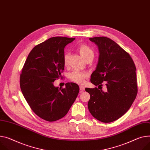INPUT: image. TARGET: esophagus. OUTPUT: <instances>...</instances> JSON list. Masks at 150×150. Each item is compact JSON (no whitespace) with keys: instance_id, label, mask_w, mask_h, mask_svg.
Here are the masks:
<instances>
[{"instance_id":"obj_1","label":"esophagus","mask_w":150,"mask_h":150,"mask_svg":"<svg viewBox=\"0 0 150 150\" xmlns=\"http://www.w3.org/2000/svg\"><path fill=\"white\" fill-rule=\"evenodd\" d=\"M80 92H83L85 91V87L83 86H80Z\"/></svg>"}]
</instances>
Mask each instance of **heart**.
I'll return each instance as SVG.
<instances>
[{"instance_id": "b5f03b06", "label": "heart", "mask_w": 150, "mask_h": 150, "mask_svg": "<svg viewBox=\"0 0 150 150\" xmlns=\"http://www.w3.org/2000/svg\"><path fill=\"white\" fill-rule=\"evenodd\" d=\"M78 52L80 54L83 59L86 61L88 58L90 57H93L94 53L92 49L85 44H81L78 45L77 48ZM69 54L68 53H65L63 56V63L65 67H67L68 65L69 61ZM88 77V74L84 71H80L79 70H74L71 72L69 74V79L71 81L76 83L77 84H83L85 81V79Z\"/></svg>"}]
</instances>
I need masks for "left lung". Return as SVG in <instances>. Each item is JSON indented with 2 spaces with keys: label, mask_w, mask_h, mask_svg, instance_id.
Listing matches in <instances>:
<instances>
[{
  "label": "left lung",
  "mask_w": 150,
  "mask_h": 150,
  "mask_svg": "<svg viewBox=\"0 0 150 150\" xmlns=\"http://www.w3.org/2000/svg\"><path fill=\"white\" fill-rule=\"evenodd\" d=\"M98 47L99 58L91 82L102 86L106 81L107 91L97 88H85L90 94L88 109L103 122L119 119L130 109L137 93L136 67L130 55L120 46L105 37L90 38Z\"/></svg>",
  "instance_id": "1"
}]
</instances>
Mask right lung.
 Listing matches in <instances>:
<instances>
[{
    "mask_svg": "<svg viewBox=\"0 0 150 150\" xmlns=\"http://www.w3.org/2000/svg\"><path fill=\"white\" fill-rule=\"evenodd\" d=\"M74 38L54 37L34 47L20 76V86L29 106L41 118L50 122L63 118L79 92L78 85L67 83L65 88L53 82L64 70V48Z\"/></svg>",
    "mask_w": 150,
    "mask_h": 150,
    "instance_id": "right-lung-1",
    "label": "right lung"
}]
</instances>
